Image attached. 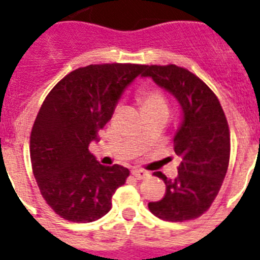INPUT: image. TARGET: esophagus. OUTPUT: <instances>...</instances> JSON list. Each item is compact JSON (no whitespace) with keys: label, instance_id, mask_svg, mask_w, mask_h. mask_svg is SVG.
Wrapping results in <instances>:
<instances>
[{"label":"esophagus","instance_id":"34e87169","mask_svg":"<svg viewBox=\"0 0 260 260\" xmlns=\"http://www.w3.org/2000/svg\"><path fill=\"white\" fill-rule=\"evenodd\" d=\"M132 174H133V176H134L136 179H138V180H141V179L148 178V176H149L148 172H146V171H144V170H141V168H133Z\"/></svg>","mask_w":260,"mask_h":260}]
</instances>
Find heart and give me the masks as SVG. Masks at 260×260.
Returning a JSON list of instances; mask_svg holds the SVG:
<instances>
[{
    "label": "heart",
    "instance_id": "1",
    "mask_svg": "<svg viewBox=\"0 0 260 260\" xmlns=\"http://www.w3.org/2000/svg\"><path fill=\"white\" fill-rule=\"evenodd\" d=\"M138 102L141 104L142 111L150 110H160L167 108V99L161 90L157 88H144L138 92Z\"/></svg>",
    "mask_w": 260,
    "mask_h": 260
}]
</instances>
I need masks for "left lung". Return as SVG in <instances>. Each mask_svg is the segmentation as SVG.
Returning <instances> with one entry per match:
<instances>
[{
	"mask_svg": "<svg viewBox=\"0 0 260 260\" xmlns=\"http://www.w3.org/2000/svg\"><path fill=\"white\" fill-rule=\"evenodd\" d=\"M142 76L174 94L183 110L174 138L175 153L182 157L178 178L153 174L164 180L166 194L149 202V210L172 222L198 218L212 206L228 171L231 134L224 110L214 92L184 68L145 65Z\"/></svg>",
	"mask_w": 260,
	"mask_h": 260,
	"instance_id": "left-lung-1",
	"label": "left lung"
}]
</instances>
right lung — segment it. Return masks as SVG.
Segmentation results:
<instances>
[{
	"mask_svg": "<svg viewBox=\"0 0 260 260\" xmlns=\"http://www.w3.org/2000/svg\"><path fill=\"white\" fill-rule=\"evenodd\" d=\"M145 69L136 63L88 65L70 72L46 96L29 138L32 172L58 216L92 222L111 209L112 194L130 171L102 166L89 152L111 119L124 88Z\"/></svg>",
	"mask_w": 260,
	"mask_h": 260,
	"instance_id": "right-lung-1",
	"label": "right lung"
}]
</instances>
